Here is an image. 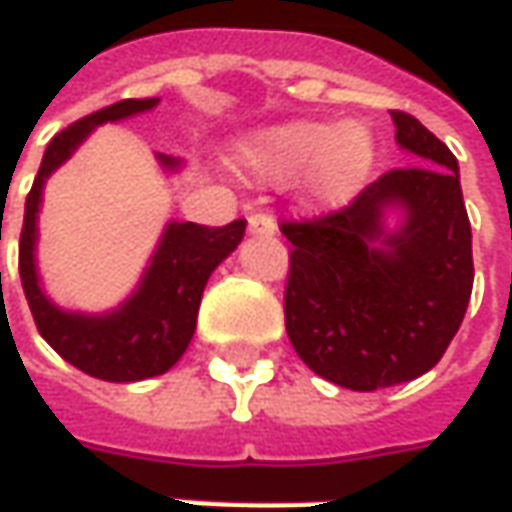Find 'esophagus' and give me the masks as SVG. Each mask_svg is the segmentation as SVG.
Returning a JSON list of instances; mask_svg holds the SVG:
<instances>
[{
    "label": "esophagus",
    "instance_id": "obj_1",
    "mask_svg": "<svg viewBox=\"0 0 512 512\" xmlns=\"http://www.w3.org/2000/svg\"><path fill=\"white\" fill-rule=\"evenodd\" d=\"M277 232V221H274L269 212H255L249 218V235H257V238H272Z\"/></svg>",
    "mask_w": 512,
    "mask_h": 512
}]
</instances>
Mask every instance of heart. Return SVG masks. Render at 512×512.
I'll list each match as a JSON object with an SVG mask.
<instances>
[{"label": "heart", "mask_w": 512, "mask_h": 512, "mask_svg": "<svg viewBox=\"0 0 512 512\" xmlns=\"http://www.w3.org/2000/svg\"><path fill=\"white\" fill-rule=\"evenodd\" d=\"M377 161L374 135L357 121H289L252 135L240 147V167L277 184L303 172L306 192L320 206H343L360 192Z\"/></svg>", "instance_id": "heart-1"}]
</instances>
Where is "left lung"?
Wrapping results in <instances>:
<instances>
[{"mask_svg":"<svg viewBox=\"0 0 512 512\" xmlns=\"http://www.w3.org/2000/svg\"><path fill=\"white\" fill-rule=\"evenodd\" d=\"M414 167L385 172L334 215L283 223L286 331L314 374L351 391L411 382L465 320L473 249L459 164L414 115L391 113ZM397 211V227L384 223Z\"/></svg>","mask_w":512,"mask_h":512,"instance_id":"left-lung-1","label":"left lung"}]
</instances>
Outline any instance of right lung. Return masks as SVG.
Masks as SVG:
<instances>
[{
  "instance_id": "right-lung-1",
  "label": "right lung",
  "mask_w": 512,
  "mask_h": 512,
  "mask_svg": "<svg viewBox=\"0 0 512 512\" xmlns=\"http://www.w3.org/2000/svg\"><path fill=\"white\" fill-rule=\"evenodd\" d=\"M158 101L161 98H124L62 130L47 144L39 175L25 201L19 274L36 328L59 357L84 374L107 382L158 377L184 357L195 334L206 280L238 249L246 232V221H232L218 229L189 221L167 223L133 294L104 314L67 311L47 297L36 266L39 209L47 178L79 150L96 127L147 113L158 107ZM155 158L167 172L181 169V161L172 155L155 152Z\"/></svg>"
}]
</instances>
